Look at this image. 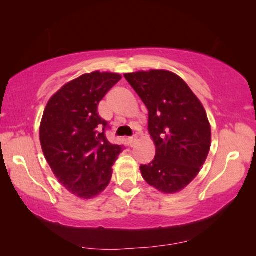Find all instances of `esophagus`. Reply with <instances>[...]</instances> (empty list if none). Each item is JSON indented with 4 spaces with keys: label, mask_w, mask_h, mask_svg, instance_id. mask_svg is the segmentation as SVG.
<instances>
[{
    "label": "esophagus",
    "mask_w": 256,
    "mask_h": 256,
    "mask_svg": "<svg viewBox=\"0 0 256 256\" xmlns=\"http://www.w3.org/2000/svg\"><path fill=\"white\" fill-rule=\"evenodd\" d=\"M136 142H138V138L136 136H132V138H128V144H130V146H136Z\"/></svg>",
    "instance_id": "1"
}]
</instances>
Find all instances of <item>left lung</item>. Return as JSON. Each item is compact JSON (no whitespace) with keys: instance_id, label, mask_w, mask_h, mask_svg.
Returning a JSON list of instances; mask_svg holds the SVG:
<instances>
[{"instance_id":"8db88e82","label":"left lung","mask_w":256,"mask_h":256,"mask_svg":"<svg viewBox=\"0 0 256 256\" xmlns=\"http://www.w3.org/2000/svg\"><path fill=\"white\" fill-rule=\"evenodd\" d=\"M148 108L154 159L141 164L144 180L164 194L184 190L198 176L211 146V126L202 102L188 84L167 70L125 73Z\"/></svg>"}]
</instances>
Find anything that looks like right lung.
Returning <instances> with one entry per match:
<instances>
[{
  "label": "right lung",
  "instance_id": "obj_1",
  "mask_svg": "<svg viewBox=\"0 0 256 256\" xmlns=\"http://www.w3.org/2000/svg\"><path fill=\"white\" fill-rule=\"evenodd\" d=\"M120 79L112 72L82 74L55 92L42 114L40 138L47 162L60 183L84 200L107 188L123 150L108 142L107 122L98 115V104Z\"/></svg>",
  "mask_w": 256,
  "mask_h": 256
}]
</instances>
